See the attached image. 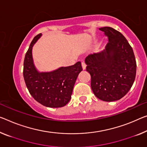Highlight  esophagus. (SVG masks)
I'll use <instances>...</instances> for the list:
<instances>
[{"label": "esophagus", "mask_w": 147, "mask_h": 147, "mask_svg": "<svg viewBox=\"0 0 147 147\" xmlns=\"http://www.w3.org/2000/svg\"><path fill=\"white\" fill-rule=\"evenodd\" d=\"M81 66H82L83 69H85V68H86V64H85V63L84 62H81Z\"/></svg>", "instance_id": "obj_1"}]
</instances>
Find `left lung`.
I'll list each match as a JSON object with an SVG mask.
<instances>
[{
  "label": "left lung",
  "instance_id": "left-lung-1",
  "mask_svg": "<svg viewBox=\"0 0 147 147\" xmlns=\"http://www.w3.org/2000/svg\"><path fill=\"white\" fill-rule=\"evenodd\" d=\"M100 30L109 40L105 50L87 56L86 71L91 75L94 95L103 101L112 102L122 98L131 88L137 64L131 47L120 32L110 27Z\"/></svg>",
  "mask_w": 147,
  "mask_h": 147
}]
</instances>
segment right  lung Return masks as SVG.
<instances>
[{
	"label": "right lung",
	"instance_id": "right-lung-1",
	"mask_svg": "<svg viewBox=\"0 0 147 147\" xmlns=\"http://www.w3.org/2000/svg\"><path fill=\"white\" fill-rule=\"evenodd\" d=\"M41 33L35 36L26 54L23 74L29 93L42 105L60 108L71 98L73 88L79 74L83 70L80 62L73 66L62 67L49 73H39L33 64L32 47Z\"/></svg>",
	"mask_w": 147,
	"mask_h": 147
}]
</instances>
